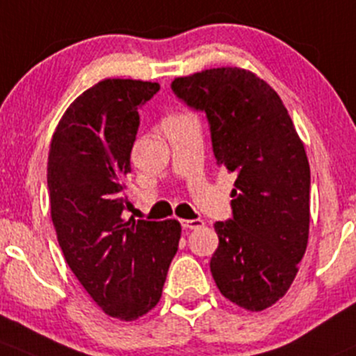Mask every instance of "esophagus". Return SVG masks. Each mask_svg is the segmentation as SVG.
Instances as JSON below:
<instances>
[{
	"mask_svg": "<svg viewBox=\"0 0 356 356\" xmlns=\"http://www.w3.org/2000/svg\"><path fill=\"white\" fill-rule=\"evenodd\" d=\"M181 226L185 229H199L204 226L202 219H183Z\"/></svg>",
	"mask_w": 356,
	"mask_h": 356,
	"instance_id": "1",
	"label": "esophagus"
}]
</instances>
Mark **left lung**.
Masks as SVG:
<instances>
[{
  "mask_svg": "<svg viewBox=\"0 0 356 356\" xmlns=\"http://www.w3.org/2000/svg\"><path fill=\"white\" fill-rule=\"evenodd\" d=\"M171 89L207 115L218 164L236 175L233 219L214 225L211 273L229 302L260 312L291 286L309 241L310 166L276 90L238 67L177 76Z\"/></svg>",
  "mask_w": 356,
  "mask_h": 356,
  "instance_id": "8db88e82",
  "label": "left lung"
}]
</instances>
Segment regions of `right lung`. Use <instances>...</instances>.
<instances>
[{"mask_svg": "<svg viewBox=\"0 0 356 356\" xmlns=\"http://www.w3.org/2000/svg\"><path fill=\"white\" fill-rule=\"evenodd\" d=\"M157 90L156 82L101 80L68 106L47 156L51 219L65 260L102 312L127 322L157 305L181 236L177 219L122 218L138 106Z\"/></svg>", "mask_w": 356, "mask_h": 356, "instance_id": "add662e5", "label": "right lung"}]
</instances>
